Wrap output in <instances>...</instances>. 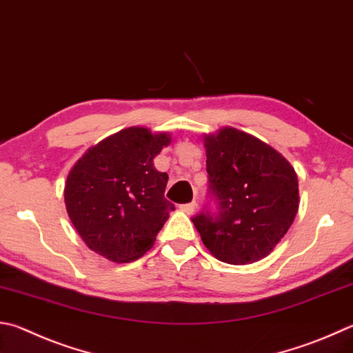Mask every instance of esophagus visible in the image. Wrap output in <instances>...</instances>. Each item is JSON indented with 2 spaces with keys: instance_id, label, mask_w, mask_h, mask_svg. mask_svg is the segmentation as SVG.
<instances>
[{
  "instance_id": "obj_1",
  "label": "esophagus",
  "mask_w": 353,
  "mask_h": 353,
  "mask_svg": "<svg viewBox=\"0 0 353 353\" xmlns=\"http://www.w3.org/2000/svg\"><path fill=\"white\" fill-rule=\"evenodd\" d=\"M194 208H196V202L181 205V211H183V213H187V214H193Z\"/></svg>"
}]
</instances>
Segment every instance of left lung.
<instances>
[{
  "mask_svg": "<svg viewBox=\"0 0 353 353\" xmlns=\"http://www.w3.org/2000/svg\"><path fill=\"white\" fill-rule=\"evenodd\" d=\"M203 146L210 188L219 202L214 217H193L203 245L232 265L261 261L296 217V171L270 145L232 126L203 134Z\"/></svg>",
  "mask_w": 353,
  "mask_h": 353,
  "instance_id": "1",
  "label": "left lung"
}]
</instances>
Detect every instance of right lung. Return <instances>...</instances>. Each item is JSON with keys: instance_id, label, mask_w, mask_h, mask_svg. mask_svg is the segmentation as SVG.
Listing matches in <instances>:
<instances>
[{"instance_id": "1", "label": "right lung", "mask_w": 353, "mask_h": 353, "mask_svg": "<svg viewBox=\"0 0 353 353\" xmlns=\"http://www.w3.org/2000/svg\"><path fill=\"white\" fill-rule=\"evenodd\" d=\"M171 134L130 126L88 148L70 168L65 203L86 245L112 262H132L154 245L174 205L154 157Z\"/></svg>"}]
</instances>
